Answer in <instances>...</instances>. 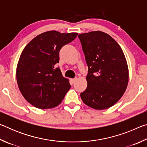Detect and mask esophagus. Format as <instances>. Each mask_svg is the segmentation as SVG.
Returning a JSON list of instances; mask_svg holds the SVG:
<instances>
[{
  "label": "esophagus",
  "mask_w": 147,
  "mask_h": 147,
  "mask_svg": "<svg viewBox=\"0 0 147 147\" xmlns=\"http://www.w3.org/2000/svg\"><path fill=\"white\" fill-rule=\"evenodd\" d=\"M76 78H73V79H71V82L73 83H74L76 82Z\"/></svg>",
  "instance_id": "1"
}]
</instances>
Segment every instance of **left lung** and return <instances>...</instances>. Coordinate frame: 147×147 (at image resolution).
I'll return each instance as SVG.
<instances>
[{"mask_svg":"<svg viewBox=\"0 0 147 147\" xmlns=\"http://www.w3.org/2000/svg\"><path fill=\"white\" fill-rule=\"evenodd\" d=\"M85 55L88 86L80 93L92 108H110L123 95L128 83V67L121 47L108 34L93 31L78 35Z\"/></svg>","mask_w":147,"mask_h":147,"instance_id":"left-lung-1","label":"left lung"}]
</instances>
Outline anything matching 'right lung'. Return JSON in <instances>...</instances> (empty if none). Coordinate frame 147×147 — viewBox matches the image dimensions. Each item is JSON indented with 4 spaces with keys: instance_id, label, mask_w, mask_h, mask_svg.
<instances>
[{
    "instance_id": "obj_1",
    "label": "right lung",
    "mask_w": 147,
    "mask_h": 147,
    "mask_svg": "<svg viewBox=\"0 0 147 147\" xmlns=\"http://www.w3.org/2000/svg\"><path fill=\"white\" fill-rule=\"evenodd\" d=\"M78 33H62L55 30L38 35L26 45L20 56L16 77L24 98L39 109L53 108L61 102L71 85L62 76L59 52L73 41Z\"/></svg>"
}]
</instances>
